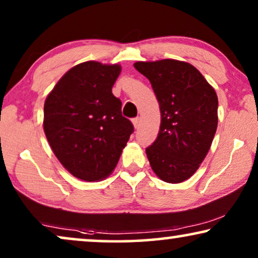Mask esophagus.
I'll use <instances>...</instances> for the list:
<instances>
[{"mask_svg": "<svg viewBox=\"0 0 258 258\" xmlns=\"http://www.w3.org/2000/svg\"><path fill=\"white\" fill-rule=\"evenodd\" d=\"M133 123H134V126H135L136 129L139 128V125H140V117H135V118H133Z\"/></svg>", "mask_w": 258, "mask_h": 258, "instance_id": "1", "label": "esophagus"}]
</instances>
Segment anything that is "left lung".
Returning a JSON list of instances; mask_svg holds the SVG:
<instances>
[{
  "label": "left lung",
  "instance_id": "obj_1",
  "mask_svg": "<svg viewBox=\"0 0 258 258\" xmlns=\"http://www.w3.org/2000/svg\"><path fill=\"white\" fill-rule=\"evenodd\" d=\"M150 81L161 110L155 142L146 149L162 181L181 183L194 175L213 143L218 100L214 88L195 67L176 59L136 62Z\"/></svg>",
  "mask_w": 258,
  "mask_h": 258
}]
</instances>
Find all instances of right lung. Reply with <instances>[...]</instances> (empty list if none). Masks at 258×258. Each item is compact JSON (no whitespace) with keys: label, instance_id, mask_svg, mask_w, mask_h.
Returning <instances> with one entry per match:
<instances>
[{"label":"right lung","instance_id":"1","mask_svg":"<svg viewBox=\"0 0 258 258\" xmlns=\"http://www.w3.org/2000/svg\"><path fill=\"white\" fill-rule=\"evenodd\" d=\"M118 64L84 62L67 72L44 102L43 128L63 167L87 182L114 170L134 132L111 88Z\"/></svg>","mask_w":258,"mask_h":258}]
</instances>
